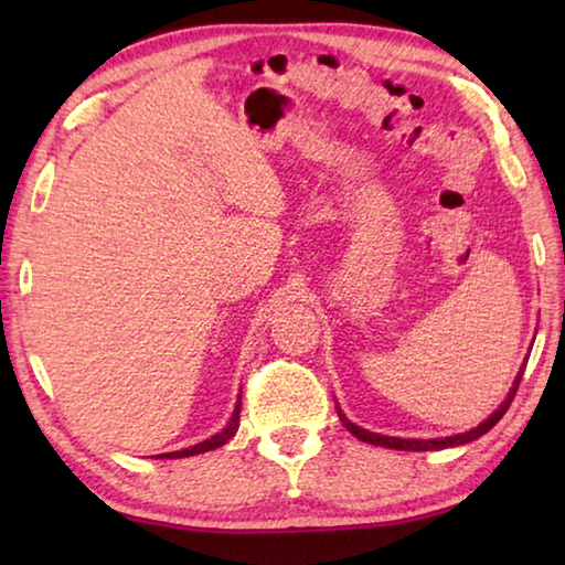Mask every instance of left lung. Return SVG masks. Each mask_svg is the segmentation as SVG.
I'll return each mask as SVG.
<instances>
[{"label": "left lung", "mask_w": 565, "mask_h": 565, "mask_svg": "<svg viewBox=\"0 0 565 565\" xmlns=\"http://www.w3.org/2000/svg\"><path fill=\"white\" fill-rule=\"evenodd\" d=\"M525 369V366H523ZM523 369L519 371V376H515L513 386L509 391V396L503 398V404L493 411V414L483 420V424H478L476 428H471V431L466 434H456V436H446V438H396V436H381V434H371L366 431V428H361L356 424H351V420L341 414L339 411V418L341 424L347 426V431H351L353 436L359 438V441H366V444H374V446H384V448H396V451H441V448H451V446H461V444H471L476 441V438H481L486 431H491V428L499 424V420L503 418L505 411H509L511 401L515 396V391H519V384H521V376H523Z\"/></svg>", "instance_id": "left-lung-1"}]
</instances>
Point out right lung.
Here are the masks:
<instances>
[{"mask_svg": "<svg viewBox=\"0 0 565 565\" xmlns=\"http://www.w3.org/2000/svg\"><path fill=\"white\" fill-rule=\"evenodd\" d=\"M238 414H242V398H238V404H236V408H234V414H232V418H228V424L222 428V431H218L216 436H212V438H206V441H202V444H196V446H191V448H181V451H171V454H159L157 458H186V456H196V454H206V451H214V448H218V446H224L228 438H234V434H236V428H238Z\"/></svg>", "mask_w": 565, "mask_h": 565, "instance_id": "1", "label": "right lung"}]
</instances>
